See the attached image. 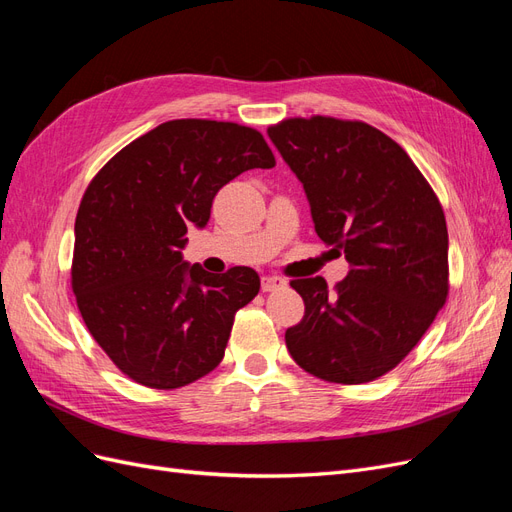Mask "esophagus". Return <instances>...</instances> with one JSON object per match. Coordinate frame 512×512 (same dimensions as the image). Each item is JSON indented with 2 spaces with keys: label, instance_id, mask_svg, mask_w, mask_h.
<instances>
[{
  "label": "esophagus",
  "instance_id": "esophagus-1",
  "mask_svg": "<svg viewBox=\"0 0 512 512\" xmlns=\"http://www.w3.org/2000/svg\"><path fill=\"white\" fill-rule=\"evenodd\" d=\"M284 286H286V280H282V277H277V275H265V277H262V282H260L262 292L280 290V288H284Z\"/></svg>",
  "mask_w": 512,
  "mask_h": 512
}]
</instances>
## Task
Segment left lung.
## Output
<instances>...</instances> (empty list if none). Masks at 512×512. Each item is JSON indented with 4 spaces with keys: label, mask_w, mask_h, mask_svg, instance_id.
Returning a JSON list of instances; mask_svg holds the SVG:
<instances>
[{
    "label": "left lung",
    "mask_w": 512,
    "mask_h": 512,
    "mask_svg": "<svg viewBox=\"0 0 512 512\" xmlns=\"http://www.w3.org/2000/svg\"><path fill=\"white\" fill-rule=\"evenodd\" d=\"M269 138L303 183L318 237L350 262L329 290L292 280L305 314L286 346L307 374L363 384L421 342L448 297V232L436 192L391 136L356 119L288 117Z\"/></svg>",
    "instance_id": "1"
}]
</instances>
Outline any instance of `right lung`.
Here are the masks:
<instances>
[{
  "label": "right lung",
  "mask_w": 512,
  "mask_h": 512,
  "mask_svg": "<svg viewBox=\"0 0 512 512\" xmlns=\"http://www.w3.org/2000/svg\"><path fill=\"white\" fill-rule=\"evenodd\" d=\"M262 134L232 121L173 119L138 136L89 181L74 224L76 305L115 367L170 391L220 365L235 314L260 290L250 267L211 275L181 258L215 194L273 168Z\"/></svg>",
  "instance_id": "right-lung-1"
}]
</instances>
